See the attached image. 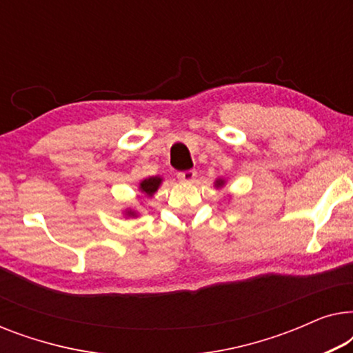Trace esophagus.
Instances as JSON below:
<instances>
[{
    "label": "esophagus",
    "instance_id": "1",
    "mask_svg": "<svg viewBox=\"0 0 353 353\" xmlns=\"http://www.w3.org/2000/svg\"><path fill=\"white\" fill-rule=\"evenodd\" d=\"M196 178V170H186V172H178V180L185 183H192Z\"/></svg>",
    "mask_w": 353,
    "mask_h": 353
}]
</instances>
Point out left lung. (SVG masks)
I'll use <instances>...</instances> for the list:
<instances>
[{
    "instance_id": "obj_1",
    "label": "left lung",
    "mask_w": 353,
    "mask_h": 353,
    "mask_svg": "<svg viewBox=\"0 0 353 353\" xmlns=\"http://www.w3.org/2000/svg\"><path fill=\"white\" fill-rule=\"evenodd\" d=\"M225 185V180H221V178H219V180L215 181V188H221Z\"/></svg>"
}]
</instances>
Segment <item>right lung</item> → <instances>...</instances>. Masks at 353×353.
<instances>
[{
	"label": "right lung",
	"mask_w": 353,
	"mask_h": 353,
	"mask_svg": "<svg viewBox=\"0 0 353 353\" xmlns=\"http://www.w3.org/2000/svg\"><path fill=\"white\" fill-rule=\"evenodd\" d=\"M161 183H162L161 176H149V178H146V180H143L141 183H139V191L144 192V194H146L148 197H151V196H154V192L159 190ZM125 215H127V216H137V212L128 209V210H125Z\"/></svg>",
	"instance_id": "right-lung-1"
}]
</instances>
